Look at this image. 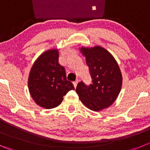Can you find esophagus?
<instances>
[{"label":"esophagus","mask_w":150,"mask_h":150,"mask_svg":"<svg viewBox=\"0 0 150 150\" xmlns=\"http://www.w3.org/2000/svg\"><path fill=\"white\" fill-rule=\"evenodd\" d=\"M78 82H79V81H78V80H76V81H74V82H73V85H74V86H75V88L77 87V85H78Z\"/></svg>","instance_id":"1"}]
</instances>
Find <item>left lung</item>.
I'll list each match as a JSON object with an SVG mask.
<instances>
[{"label":"left lung","mask_w":150,"mask_h":150,"mask_svg":"<svg viewBox=\"0 0 150 150\" xmlns=\"http://www.w3.org/2000/svg\"><path fill=\"white\" fill-rule=\"evenodd\" d=\"M86 58L92 77V83H78L76 92L87 108L98 112L110 107L117 98L122 86L121 69L112 54L106 49L96 46L80 48Z\"/></svg>","instance_id":"8db88e82"}]
</instances>
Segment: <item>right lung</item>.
<instances>
[{
	"instance_id": "right-lung-1",
	"label": "right lung",
	"mask_w": 150,
	"mask_h": 150,
	"mask_svg": "<svg viewBox=\"0 0 150 150\" xmlns=\"http://www.w3.org/2000/svg\"><path fill=\"white\" fill-rule=\"evenodd\" d=\"M58 57L57 49L44 52L36 59L29 72V93L43 108L58 107L67 92L75 89L72 82L67 80L65 69L58 63Z\"/></svg>"
}]
</instances>
